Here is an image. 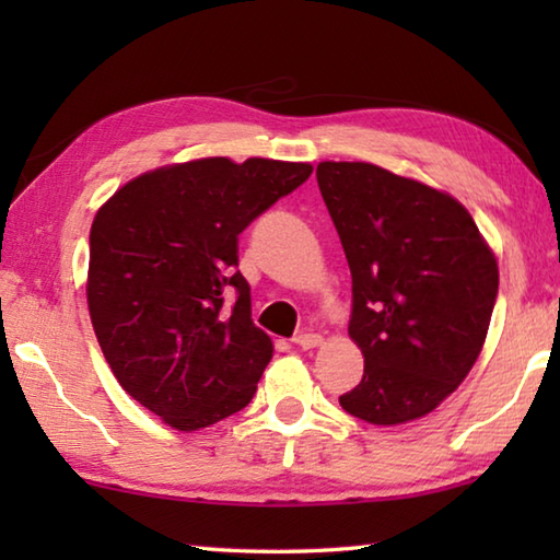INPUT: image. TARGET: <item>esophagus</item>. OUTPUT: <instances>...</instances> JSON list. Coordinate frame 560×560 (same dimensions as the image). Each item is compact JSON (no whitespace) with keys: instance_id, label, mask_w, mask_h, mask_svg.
Listing matches in <instances>:
<instances>
[{"instance_id":"esophagus-1","label":"esophagus","mask_w":560,"mask_h":560,"mask_svg":"<svg viewBox=\"0 0 560 560\" xmlns=\"http://www.w3.org/2000/svg\"><path fill=\"white\" fill-rule=\"evenodd\" d=\"M293 343H296L303 350H311V348H316V346L324 343V338H320L318 334H301V336L293 338Z\"/></svg>"}]
</instances>
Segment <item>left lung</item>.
Masks as SVG:
<instances>
[{
	"label": "left lung",
	"instance_id": "8db88e82",
	"mask_svg": "<svg viewBox=\"0 0 560 560\" xmlns=\"http://www.w3.org/2000/svg\"><path fill=\"white\" fill-rule=\"evenodd\" d=\"M316 179L353 277L348 334L365 358L338 402L371 424L424 417L485 346L494 252L454 197L417 179L371 163H320Z\"/></svg>",
	"mask_w": 560,
	"mask_h": 560
}]
</instances>
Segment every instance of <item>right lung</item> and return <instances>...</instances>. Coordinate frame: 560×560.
Instances as JSON below:
<instances>
[{"label":"right lung","mask_w":560,"mask_h":560,"mask_svg":"<svg viewBox=\"0 0 560 560\" xmlns=\"http://www.w3.org/2000/svg\"><path fill=\"white\" fill-rule=\"evenodd\" d=\"M311 173L308 163L202 158L130 179L93 220V330L122 390L170 428H210L257 393L273 346L252 320L236 244Z\"/></svg>","instance_id":"add662e5"}]
</instances>
